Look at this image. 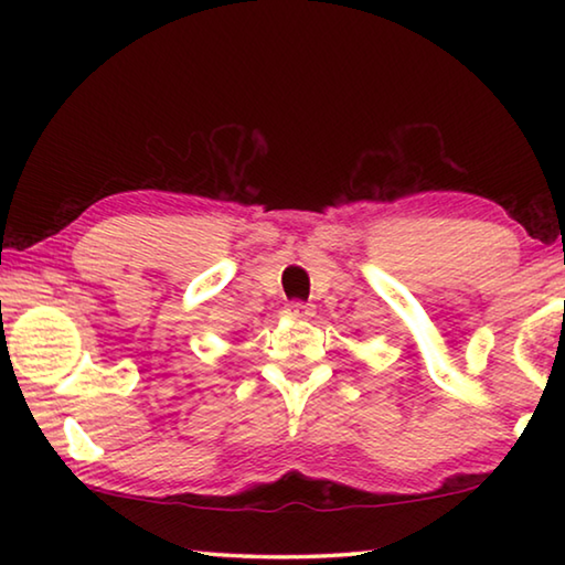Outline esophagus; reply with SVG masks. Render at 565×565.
I'll list each match as a JSON object with an SVG mask.
<instances>
[{"label":"esophagus","instance_id":"obj_1","mask_svg":"<svg viewBox=\"0 0 565 565\" xmlns=\"http://www.w3.org/2000/svg\"><path fill=\"white\" fill-rule=\"evenodd\" d=\"M286 317L289 319H303V317H313V306L311 303H303V301H291L286 306Z\"/></svg>","mask_w":565,"mask_h":565}]
</instances>
